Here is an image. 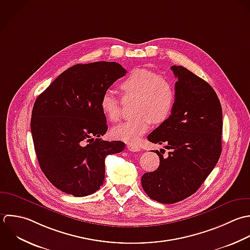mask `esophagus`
I'll return each mask as SVG.
<instances>
[{
    "label": "esophagus",
    "mask_w": 250,
    "mask_h": 250,
    "mask_svg": "<svg viewBox=\"0 0 250 250\" xmlns=\"http://www.w3.org/2000/svg\"><path fill=\"white\" fill-rule=\"evenodd\" d=\"M127 149L131 152H139L140 151V148L136 145H133V144H127Z\"/></svg>",
    "instance_id": "obj_1"
}]
</instances>
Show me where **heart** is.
I'll use <instances>...</instances> for the list:
<instances>
[{
	"instance_id": "obj_1",
	"label": "heart",
	"mask_w": 250,
	"mask_h": 250,
	"mask_svg": "<svg viewBox=\"0 0 250 250\" xmlns=\"http://www.w3.org/2000/svg\"><path fill=\"white\" fill-rule=\"evenodd\" d=\"M120 87L126 96L136 98V116L115 126L112 136L128 144H136L150 129L152 123L162 124L170 117L176 101L175 85L167 76L158 75L150 69L137 68L129 73ZM100 106L111 122L120 120V102L112 91L103 93Z\"/></svg>"
}]
</instances>
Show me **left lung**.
Instances as JSON below:
<instances>
[{
	"label": "left lung",
	"instance_id": "left-lung-1",
	"mask_svg": "<svg viewBox=\"0 0 250 250\" xmlns=\"http://www.w3.org/2000/svg\"><path fill=\"white\" fill-rule=\"evenodd\" d=\"M170 69L177 78L174 109L148 135L150 142L166 143L170 152L164 156L155 151L160 166L141 178L145 193L162 204L178 203L196 193L222 152V107L216 92L188 69L176 65Z\"/></svg>",
	"mask_w": 250,
	"mask_h": 250
}]
</instances>
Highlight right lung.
<instances>
[{"label":"right lung","mask_w":250,"mask_h":250,"mask_svg":"<svg viewBox=\"0 0 250 250\" xmlns=\"http://www.w3.org/2000/svg\"><path fill=\"white\" fill-rule=\"evenodd\" d=\"M126 70L116 62L77 64L60 74L36 99L31 132L40 167L49 182L74 197L99 190L105 158L125 149L99 137L108 129L100 102Z\"/></svg>","instance_id":"right-lung-1"}]
</instances>
